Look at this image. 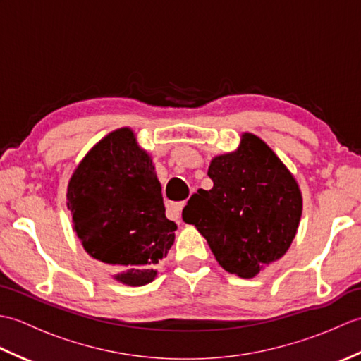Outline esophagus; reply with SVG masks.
Instances as JSON below:
<instances>
[{"instance_id":"obj_1","label":"esophagus","mask_w":361,"mask_h":361,"mask_svg":"<svg viewBox=\"0 0 361 361\" xmlns=\"http://www.w3.org/2000/svg\"><path fill=\"white\" fill-rule=\"evenodd\" d=\"M185 208V202H176V203H169L167 204V217L169 219H180L181 209Z\"/></svg>"}]
</instances>
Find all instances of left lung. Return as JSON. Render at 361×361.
<instances>
[{
  "label": "left lung",
  "instance_id": "8db88e82",
  "mask_svg": "<svg viewBox=\"0 0 361 361\" xmlns=\"http://www.w3.org/2000/svg\"><path fill=\"white\" fill-rule=\"evenodd\" d=\"M208 175L212 189L189 198L183 220L204 237L224 270L255 278L293 242L301 189L270 145L248 132L234 152L211 159Z\"/></svg>",
  "mask_w": 361,
  "mask_h": 361
}]
</instances>
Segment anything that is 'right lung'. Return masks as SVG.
Segmentation results:
<instances>
[{
    "instance_id": "1",
    "label": "right lung",
    "mask_w": 361,
    "mask_h": 361,
    "mask_svg": "<svg viewBox=\"0 0 361 361\" xmlns=\"http://www.w3.org/2000/svg\"><path fill=\"white\" fill-rule=\"evenodd\" d=\"M66 206L88 255L113 268V279L141 287L175 242L155 166L130 127L104 136L68 183Z\"/></svg>"
}]
</instances>
